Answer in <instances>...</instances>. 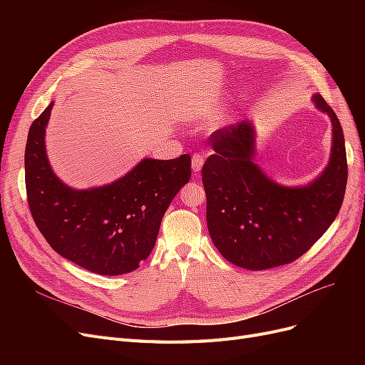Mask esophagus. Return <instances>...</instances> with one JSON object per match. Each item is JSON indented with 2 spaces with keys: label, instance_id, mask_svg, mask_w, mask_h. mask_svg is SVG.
Segmentation results:
<instances>
[{
  "label": "esophagus",
  "instance_id": "34e87169",
  "mask_svg": "<svg viewBox=\"0 0 365 365\" xmlns=\"http://www.w3.org/2000/svg\"><path fill=\"white\" fill-rule=\"evenodd\" d=\"M204 155L202 153H195V155L192 157V169H193V172L195 173H200L201 172V169H202V165H204Z\"/></svg>",
  "mask_w": 365,
  "mask_h": 365
}]
</instances>
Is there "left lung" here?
Instances as JSON below:
<instances>
[{
    "instance_id": "obj_1",
    "label": "left lung",
    "mask_w": 365,
    "mask_h": 365,
    "mask_svg": "<svg viewBox=\"0 0 365 365\" xmlns=\"http://www.w3.org/2000/svg\"><path fill=\"white\" fill-rule=\"evenodd\" d=\"M312 102L332 121V150L322 175L288 187L254 163L256 130L250 120L216 130L202 168L207 227L222 256L236 267L262 271L291 263L311 248L335 220L347 184L344 134L334 109Z\"/></svg>"
}]
</instances>
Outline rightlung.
<instances>
[{
	"label": "right lung",
	"instance_id": "obj_1",
	"mask_svg": "<svg viewBox=\"0 0 365 365\" xmlns=\"http://www.w3.org/2000/svg\"><path fill=\"white\" fill-rule=\"evenodd\" d=\"M53 102L33 121L26 145V189L35 224L62 257L102 275L134 271L155 247L161 219L190 181V155L143 158L111 184L77 190L53 172L46 128Z\"/></svg>",
	"mask_w": 365,
	"mask_h": 365
}]
</instances>
